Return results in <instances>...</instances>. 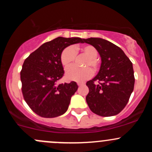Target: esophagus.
<instances>
[{
    "mask_svg": "<svg viewBox=\"0 0 152 152\" xmlns=\"http://www.w3.org/2000/svg\"><path fill=\"white\" fill-rule=\"evenodd\" d=\"M77 85L79 86H82V85H85V83H82V82H78Z\"/></svg>",
    "mask_w": 152,
    "mask_h": 152,
    "instance_id": "obj_1",
    "label": "esophagus"
}]
</instances>
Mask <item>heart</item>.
<instances>
[{"label":"heart","mask_w":152,"mask_h":152,"mask_svg":"<svg viewBox=\"0 0 152 152\" xmlns=\"http://www.w3.org/2000/svg\"><path fill=\"white\" fill-rule=\"evenodd\" d=\"M81 53L87 56V59L84 62L85 67H71L67 69L65 73V77L67 80L82 82L93 75V70H96L98 68V61L96 59L98 51L92 45H87L82 46H76L74 48L68 46L65 48L62 51L60 55V61L64 68H68L73 65L76 54Z\"/></svg>","instance_id":"1"}]
</instances>
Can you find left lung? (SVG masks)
Instances as JSON below:
<instances>
[{
  "label": "left lung",
  "mask_w": 152,
  "mask_h": 152,
  "mask_svg": "<svg viewBox=\"0 0 152 152\" xmlns=\"http://www.w3.org/2000/svg\"><path fill=\"white\" fill-rule=\"evenodd\" d=\"M84 42L96 48L102 59L98 74L86 84L89 88L87 104L98 115H118L128 103L134 90L132 63L121 48L110 41L90 37ZM96 80L98 84H94Z\"/></svg>",
  "instance_id": "obj_1"
}]
</instances>
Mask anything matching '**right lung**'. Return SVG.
Listing matches in <instances>:
<instances>
[{
	"instance_id": "add662e5",
	"label": "right lung",
	"mask_w": 152,
	"mask_h": 152,
	"mask_svg": "<svg viewBox=\"0 0 152 152\" xmlns=\"http://www.w3.org/2000/svg\"><path fill=\"white\" fill-rule=\"evenodd\" d=\"M79 37H59L42 44L31 53L20 72L22 92L30 108L43 118H55L66 113L77 84H56L64 69L60 61L62 50L76 43H84Z\"/></svg>"
}]
</instances>
